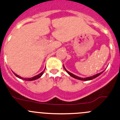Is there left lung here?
I'll return each mask as SVG.
<instances>
[{"instance_id": "8db88e82", "label": "left lung", "mask_w": 120, "mask_h": 120, "mask_svg": "<svg viewBox=\"0 0 120 120\" xmlns=\"http://www.w3.org/2000/svg\"><path fill=\"white\" fill-rule=\"evenodd\" d=\"M63 67H64V68L65 70H66V71L67 72V73H68V74H69V75H70V76H71L72 77L74 78V79H77V80H82V81H88V80H93V79H95V78H96V77H98V76H99V75H100L101 74H102V73H103V71H103L101 72V73H98V74H95V75H93V76H91V77H86V78H81V77H80L77 76V75H74V74H72L71 73H70V72H69V71H67V70L66 69V68H65L64 66V65H63Z\"/></svg>"}]
</instances>
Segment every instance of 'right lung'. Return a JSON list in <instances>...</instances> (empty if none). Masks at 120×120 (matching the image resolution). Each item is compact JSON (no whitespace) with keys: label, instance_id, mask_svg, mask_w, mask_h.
<instances>
[{"label":"right lung","instance_id":"1","mask_svg":"<svg viewBox=\"0 0 120 120\" xmlns=\"http://www.w3.org/2000/svg\"><path fill=\"white\" fill-rule=\"evenodd\" d=\"M45 70H44V71H45ZM44 71H43L41 73H40V74H39L38 75H35V76L33 77H32V78H23V77H20V75H17V74H15L14 72H13V73H14V74H15L16 77H17L19 78V79H22V80H26V81H33V80H37V79H39V78H40V77L43 75V73H44Z\"/></svg>","mask_w":120,"mask_h":120}]
</instances>
